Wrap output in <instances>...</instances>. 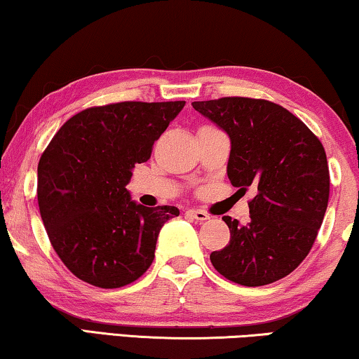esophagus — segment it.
Here are the masks:
<instances>
[{
  "instance_id": "34e87169",
  "label": "esophagus",
  "mask_w": 359,
  "mask_h": 359,
  "mask_svg": "<svg viewBox=\"0 0 359 359\" xmlns=\"http://www.w3.org/2000/svg\"><path fill=\"white\" fill-rule=\"evenodd\" d=\"M186 215L191 217V218H194V220H199V222H205V220H209V218H210V215L207 214V212L199 210V209L186 210Z\"/></svg>"
}]
</instances>
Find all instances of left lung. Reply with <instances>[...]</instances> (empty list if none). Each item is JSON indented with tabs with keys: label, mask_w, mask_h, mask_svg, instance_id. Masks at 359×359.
<instances>
[{
	"label": "left lung",
	"mask_w": 359,
	"mask_h": 359,
	"mask_svg": "<svg viewBox=\"0 0 359 359\" xmlns=\"http://www.w3.org/2000/svg\"><path fill=\"white\" fill-rule=\"evenodd\" d=\"M230 137L228 180L256 196L249 222L222 217L230 244L210 254L218 273L262 287L287 277L316 241L329 202L325 150L309 128L277 103L246 97L192 102Z\"/></svg>",
	"instance_id": "8db88e82"
}]
</instances>
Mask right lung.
I'll return each instance as SVG.
<instances>
[{
    "instance_id": "obj_1",
    "label": "right lung",
    "mask_w": 359,
    "mask_h": 359,
    "mask_svg": "<svg viewBox=\"0 0 359 359\" xmlns=\"http://www.w3.org/2000/svg\"><path fill=\"white\" fill-rule=\"evenodd\" d=\"M186 102H121L77 113L39 162L37 197L51 246L98 288L133 283L150 267L173 205L144 207L126 184Z\"/></svg>"
}]
</instances>
